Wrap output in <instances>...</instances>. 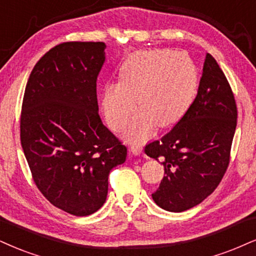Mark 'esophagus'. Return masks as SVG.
<instances>
[{"label": "esophagus", "mask_w": 256, "mask_h": 256, "mask_svg": "<svg viewBox=\"0 0 256 256\" xmlns=\"http://www.w3.org/2000/svg\"><path fill=\"white\" fill-rule=\"evenodd\" d=\"M130 152L134 154V156H138V154L142 153V146L138 144H133L130 146Z\"/></svg>", "instance_id": "esophagus-1"}]
</instances>
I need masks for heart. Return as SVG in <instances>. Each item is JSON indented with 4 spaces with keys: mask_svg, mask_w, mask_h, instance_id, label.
<instances>
[{
    "mask_svg": "<svg viewBox=\"0 0 256 256\" xmlns=\"http://www.w3.org/2000/svg\"><path fill=\"white\" fill-rule=\"evenodd\" d=\"M118 77V83L104 86L102 109L110 128L120 132L138 103L141 109L124 132L133 142L150 138L156 124H176L194 102L198 85L197 68L190 56L162 48L133 53L123 62Z\"/></svg>",
    "mask_w": 256,
    "mask_h": 256,
    "instance_id": "b5f03b06",
    "label": "heart"
}]
</instances>
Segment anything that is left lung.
Instances as JSON below:
<instances>
[{
    "label": "left lung",
    "instance_id": "8db88e82",
    "mask_svg": "<svg viewBox=\"0 0 256 256\" xmlns=\"http://www.w3.org/2000/svg\"><path fill=\"white\" fill-rule=\"evenodd\" d=\"M238 120L232 88L206 53L197 96L188 112L160 140L144 147L164 165L165 176L153 200L164 210L182 212L215 191L228 168Z\"/></svg>",
    "mask_w": 256,
    "mask_h": 256
}]
</instances>
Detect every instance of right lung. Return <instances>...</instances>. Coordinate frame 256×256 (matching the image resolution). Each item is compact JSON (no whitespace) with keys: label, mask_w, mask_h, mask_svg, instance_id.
I'll list each match as a JSON object with an SVG mask.
<instances>
[{"label":"right lung","mask_w":256,"mask_h":256,"mask_svg":"<svg viewBox=\"0 0 256 256\" xmlns=\"http://www.w3.org/2000/svg\"><path fill=\"white\" fill-rule=\"evenodd\" d=\"M104 42H64L36 62L24 90L21 146L32 176L50 203L74 216L96 212L108 176L127 148L98 115L96 82Z\"/></svg>","instance_id":"right-lung-1"}]
</instances>
